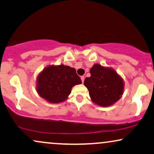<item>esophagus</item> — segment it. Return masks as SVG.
<instances>
[{
  "instance_id": "obj_1",
  "label": "esophagus",
  "mask_w": 154,
  "mask_h": 154,
  "mask_svg": "<svg viewBox=\"0 0 154 154\" xmlns=\"http://www.w3.org/2000/svg\"><path fill=\"white\" fill-rule=\"evenodd\" d=\"M81 81H82V83H83V82H84L85 77H84V76H81Z\"/></svg>"
}]
</instances>
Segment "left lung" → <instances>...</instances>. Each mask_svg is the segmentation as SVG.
Returning <instances> with one entry per match:
<instances>
[{"label": "left lung", "instance_id": "8db88e82", "mask_svg": "<svg viewBox=\"0 0 154 154\" xmlns=\"http://www.w3.org/2000/svg\"><path fill=\"white\" fill-rule=\"evenodd\" d=\"M90 73L91 76L85 79L84 85L94 103L105 107L120 99L123 94L124 83L114 70L94 64Z\"/></svg>", "mask_w": 154, "mask_h": 154}]
</instances>
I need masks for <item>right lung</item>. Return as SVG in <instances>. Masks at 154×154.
I'll return each instance as SVG.
<instances>
[{
	"label": "right lung",
	"mask_w": 154,
	"mask_h": 154,
	"mask_svg": "<svg viewBox=\"0 0 154 154\" xmlns=\"http://www.w3.org/2000/svg\"><path fill=\"white\" fill-rule=\"evenodd\" d=\"M75 68L68 66H50L38 75L37 92L52 103L64 101L75 85L81 83Z\"/></svg>",
	"instance_id": "obj_1"
}]
</instances>
